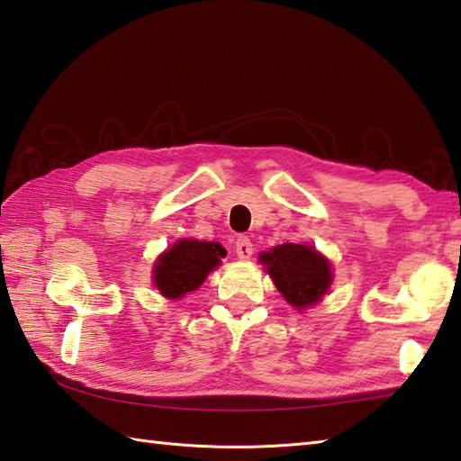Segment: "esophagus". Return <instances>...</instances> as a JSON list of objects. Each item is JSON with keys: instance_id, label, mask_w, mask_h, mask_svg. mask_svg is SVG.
Returning a JSON list of instances; mask_svg holds the SVG:
<instances>
[{"instance_id": "34e87169", "label": "esophagus", "mask_w": 461, "mask_h": 461, "mask_svg": "<svg viewBox=\"0 0 461 461\" xmlns=\"http://www.w3.org/2000/svg\"><path fill=\"white\" fill-rule=\"evenodd\" d=\"M252 242L249 237H239L237 244H234V252H237V257L240 260H249L252 257Z\"/></svg>"}]
</instances>
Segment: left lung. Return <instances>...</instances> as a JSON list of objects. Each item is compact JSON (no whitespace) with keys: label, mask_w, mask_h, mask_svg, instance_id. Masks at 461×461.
<instances>
[{"label":"left lung","mask_w":461,"mask_h":461,"mask_svg":"<svg viewBox=\"0 0 461 461\" xmlns=\"http://www.w3.org/2000/svg\"><path fill=\"white\" fill-rule=\"evenodd\" d=\"M258 258L278 293L296 310L321 303L332 285L330 262L308 244H280Z\"/></svg>","instance_id":"obj_1"}]
</instances>
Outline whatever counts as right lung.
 Masks as SVG:
<instances>
[{
	"label": "right lung",
	"mask_w": 461,
	"mask_h": 461,
	"mask_svg": "<svg viewBox=\"0 0 461 461\" xmlns=\"http://www.w3.org/2000/svg\"><path fill=\"white\" fill-rule=\"evenodd\" d=\"M224 257L227 250L219 242L183 239L157 258L153 283L165 298L178 300L199 288Z\"/></svg>",
	"instance_id": "add662e5"
}]
</instances>
